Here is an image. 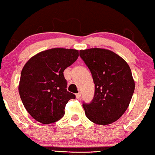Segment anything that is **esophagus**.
Returning a JSON list of instances; mask_svg holds the SVG:
<instances>
[{"instance_id": "obj_1", "label": "esophagus", "mask_w": 155, "mask_h": 155, "mask_svg": "<svg viewBox=\"0 0 155 155\" xmlns=\"http://www.w3.org/2000/svg\"><path fill=\"white\" fill-rule=\"evenodd\" d=\"M76 98H77L78 99H79V98H81V93L76 94Z\"/></svg>"}]
</instances>
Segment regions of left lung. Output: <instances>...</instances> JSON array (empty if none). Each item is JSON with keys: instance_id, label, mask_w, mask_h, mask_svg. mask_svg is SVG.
<instances>
[{"instance_id": "1", "label": "left lung", "mask_w": 155, "mask_h": 155, "mask_svg": "<svg viewBox=\"0 0 155 155\" xmlns=\"http://www.w3.org/2000/svg\"><path fill=\"white\" fill-rule=\"evenodd\" d=\"M80 57L90 70L95 84L92 101L82 104L85 115L97 124L115 122L127 110L135 89L130 67L122 57L105 49L80 50Z\"/></svg>"}]
</instances>
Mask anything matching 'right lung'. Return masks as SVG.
I'll list each match as a JSON object with an SVG mask.
<instances>
[{
	"label": "right lung",
	"mask_w": 155,
	"mask_h": 155,
	"mask_svg": "<svg viewBox=\"0 0 155 155\" xmlns=\"http://www.w3.org/2000/svg\"><path fill=\"white\" fill-rule=\"evenodd\" d=\"M73 49L53 48L31 57L21 73L19 92L30 115L42 124L57 122L75 95L67 91L64 71L78 59Z\"/></svg>",
	"instance_id": "1"
}]
</instances>
